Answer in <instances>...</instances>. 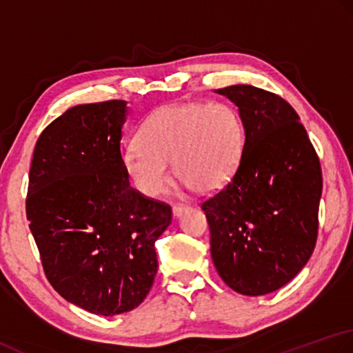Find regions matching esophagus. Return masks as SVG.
<instances>
[{"instance_id": "obj_1", "label": "esophagus", "mask_w": 353, "mask_h": 353, "mask_svg": "<svg viewBox=\"0 0 353 353\" xmlns=\"http://www.w3.org/2000/svg\"><path fill=\"white\" fill-rule=\"evenodd\" d=\"M187 210H189V207L187 205L176 204V205H174V208H172V214H174V218H181Z\"/></svg>"}]
</instances>
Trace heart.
Instances as JSON below:
<instances>
[{
    "instance_id": "obj_1",
    "label": "heart",
    "mask_w": 353,
    "mask_h": 353,
    "mask_svg": "<svg viewBox=\"0 0 353 353\" xmlns=\"http://www.w3.org/2000/svg\"><path fill=\"white\" fill-rule=\"evenodd\" d=\"M137 141L121 149V168L137 192L158 198L169 183V163L189 189L224 185L239 166L245 131L230 105L176 103L150 114Z\"/></svg>"
}]
</instances>
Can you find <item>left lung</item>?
I'll list each match as a JSON object with an SVG mask.
<instances>
[{"mask_svg": "<svg viewBox=\"0 0 353 353\" xmlns=\"http://www.w3.org/2000/svg\"><path fill=\"white\" fill-rule=\"evenodd\" d=\"M237 106L245 141L230 183L201 205L221 279L243 296H265L296 277L319 232V157L292 106L251 85L214 90Z\"/></svg>", "mask_w": 353, "mask_h": 353, "instance_id": "left-lung-1", "label": "left lung"}]
</instances>
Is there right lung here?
Segmentation results:
<instances>
[{"mask_svg":"<svg viewBox=\"0 0 353 353\" xmlns=\"http://www.w3.org/2000/svg\"><path fill=\"white\" fill-rule=\"evenodd\" d=\"M128 102L77 105L36 143L27 219L48 282L91 314L132 311L154 285L155 241L170 207L129 185L121 168Z\"/></svg>","mask_w":353,"mask_h":353,"instance_id":"1","label":"right lung"}]
</instances>
